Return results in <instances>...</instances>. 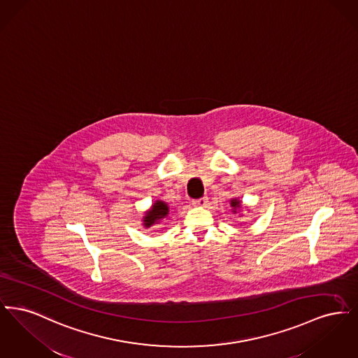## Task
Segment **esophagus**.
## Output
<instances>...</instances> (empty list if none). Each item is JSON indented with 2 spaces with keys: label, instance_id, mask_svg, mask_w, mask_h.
I'll use <instances>...</instances> for the list:
<instances>
[{
  "label": "esophagus",
  "instance_id": "obj_1",
  "mask_svg": "<svg viewBox=\"0 0 358 358\" xmlns=\"http://www.w3.org/2000/svg\"><path fill=\"white\" fill-rule=\"evenodd\" d=\"M192 204L194 206H205L208 204V197H200V199H196L192 201Z\"/></svg>",
  "mask_w": 358,
  "mask_h": 358
}]
</instances>
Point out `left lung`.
I'll return each mask as SVG.
<instances>
[{"instance_id":"8db88e82","label":"left lung","mask_w":358,"mask_h":358,"mask_svg":"<svg viewBox=\"0 0 358 358\" xmlns=\"http://www.w3.org/2000/svg\"><path fill=\"white\" fill-rule=\"evenodd\" d=\"M231 205H232V206H234V208H236V206H238V200H232V201H231Z\"/></svg>"}]
</instances>
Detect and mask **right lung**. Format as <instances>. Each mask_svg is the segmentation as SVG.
<instances>
[{
	"mask_svg": "<svg viewBox=\"0 0 358 358\" xmlns=\"http://www.w3.org/2000/svg\"><path fill=\"white\" fill-rule=\"evenodd\" d=\"M168 212H169L168 205L165 204V203H162V201H157V203L153 205V208H152V209L146 213V216L143 217V222H145V225L149 228V227H152L153 224H157V222H159L161 219H164V217L168 215Z\"/></svg>",
	"mask_w": 358,
	"mask_h": 358,
	"instance_id": "obj_1",
	"label": "right lung"
}]
</instances>
